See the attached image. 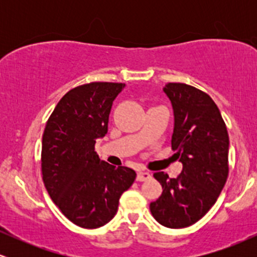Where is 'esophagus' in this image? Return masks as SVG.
I'll use <instances>...</instances> for the list:
<instances>
[{"mask_svg":"<svg viewBox=\"0 0 257 257\" xmlns=\"http://www.w3.org/2000/svg\"><path fill=\"white\" fill-rule=\"evenodd\" d=\"M151 179V174L149 172H139L138 173V176H137V180L138 181H146V180Z\"/></svg>","mask_w":257,"mask_h":257,"instance_id":"esophagus-1","label":"esophagus"}]
</instances>
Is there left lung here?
<instances>
[{
    "label": "left lung",
    "instance_id": "1",
    "mask_svg": "<svg viewBox=\"0 0 257 257\" xmlns=\"http://www.w3.org/2000/svg\"><path fill=\"white\" fill-rule=\"evenodd\" d=\"M172 102V147L182 163L178 178L153 174L162 185L161 197L150 210L161 225L184 228L202 219L215 204L228 176V133L214 100L185 83L163 88Z\"/></svg>",
    "mask_w": 257,
    "mask_h": 257
}]
</instances>
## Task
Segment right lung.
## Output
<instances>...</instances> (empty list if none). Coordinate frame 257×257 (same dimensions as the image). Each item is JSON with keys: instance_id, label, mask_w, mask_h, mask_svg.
I'll list each match as a JSON object with an SVG mask.
<instances>
[{"instance_id": "right-lung-1", "label": "right lung", "mask_w": 257, "mask_h": 257, "mask_svg": "<svg viewBox=\"0 0 257 257\" xmlns=\"http://www.w3.org/2000/svg\"><path fill=\"white\" fill-rule=\"evenodd\" d=\"M124 83L91 82L67 91L49 117L42 138L43 182L71 222L98 228L113 219L119 198L137 173L101 161L95 143L107 133L112 102Z\"/></svg>"}]
</instances>
